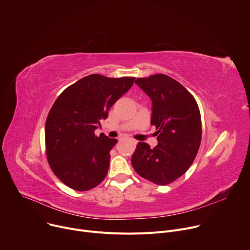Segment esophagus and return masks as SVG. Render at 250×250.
<instances>
[{"instance_id":"esophagus-1","label":"esophagus","mask_w":250,"mask_h":250,"mask_svg":"<svg viewBox=\"0 0 250 250\" xmlns=\"http://www.w3.org/2000/svg\"><path fill=\"white\" fill-rule=\"evenodd\" d=\"M130 142H132L133 145H136V144H137V140H135V139H132V138H131V139H130Z\"/></svg>"}]
</instances>
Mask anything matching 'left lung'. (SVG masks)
Listing matches in <instances>:
<instances>
[{
    "label": "left lung",
    "instance_id": "8db88e82",
    "mask_svg": "<svg viewBox=\"0 0 250 250\" xmlns=\"http://www.w3.org/2000/svg\"><path fill=\"white\" fill-rule=\"evenodd\" d=\"M135 84L151 99L150 124L156 126L158 145L150 148L138 142L131 164L146 180L167 185L189 169L198 153L202 138L198 104L185 87L164 74L138 78Z\"/></svg>",
    "mask_w": 250,
    "mask_h": 250
}]
</instances>
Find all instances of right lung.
Here are the masks:
<instances>
[{
  "instance_id": "obj_1",
  "label": "right lung",
  "mask_w": 250,
  "mask_h": 250,
  "mask_svg": "<svg viewBox=\"0 0 250 250\" xmlns=\"http://www.w3.org/2000/svg\"><path fill=\"white\" fill-rule=\"evenodd\" d=\"M134 79L92 74L66 88L54 102L45 123L46 155L53 173L71 189L88 191L104 179L118 140L94 131Z\"/></svg>"
}]
</instances>
